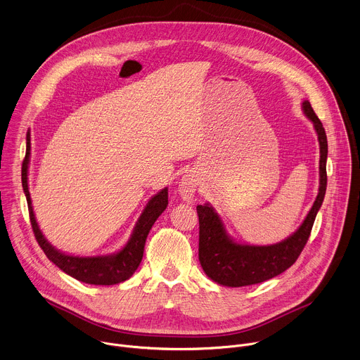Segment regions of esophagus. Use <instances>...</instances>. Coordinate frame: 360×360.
<instances>
[{
    "mask_svg": "<svg viewBox=\"0 0 360 360\" xmlns=\"http://www.w3.org/2000/svg\"><path fill=\"white\" fill-rule=\"evenodd\" d=\"M196 186H198V179L193 174H186L182 176L179 182V193L184 198V200H188V202L192 200Z\"/></svg>",
    "mask_w": 360,
    "mask_h": 360,
    "instance_id": "1",
    "label": "esophagus"
}]
</instances>
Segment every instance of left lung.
<instances>
[{
    "label": "left lung",
    "instance_id": "8db88e82",
    "mask_svg": "<svg viewBox=\"0 0 360 360\" xmlns=\"http://www.w3.org/2000/svg\"><path fill=\"white\" fill-rule=\"evenodd\" d=\"M302 110L312 121L319 139V192L309 214L293 235L279 243L266 246L238 243L226 233L222 219L210 203L196 207L199 217V262L208 278L219 285L240 288L281 275L296 262L309 239L326 192L328 139L325 128L309 101L302 102Z\"/></svg>",
    "mask_w": 360,
    "mask_h": 360
}]
</instances>
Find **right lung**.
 Instances as JSON below:
<instances>
[{
  "mask_svg": "<svg viewBox=\"0 0 360 360\" xmlns=\"http://www.w3.org/2000/svg\"><path fill=\"white\" fill-rule=\"evenodd\" d=\"M30 155H31V135L27 132V150L25 158L22 161L21 169V179H22V189L28 203V212L31 226L35 235V239L46 258L54 262L63 272L89 285H117L127 279H129L134 272L138 269L142 256H143V246L146 236L160 218V215L167 210L168 205V188L160 191L155 196H152L143 212L141 214L134 232L127 242V245L117 253H111L107 256H72L60 252L51 245L42 235L35 221V215L32 211L31 196L28 191V165H30Z\"/></svg>",
  "mask_w": 360,
  "mask_h": 360,
  "instance_id": "add662e5",
  "label": "right lung"
}]
</instances>
